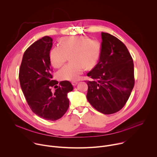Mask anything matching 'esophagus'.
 I'll return each instance as SVG.
<instances>
[{"instance_id": "34e87169", "label": "esophagus", "mask_w": 157, "mask_h": 157, "mask_svg": "<svg viewBox=\"0 0 157 157\" xmlns=\"http://www.w3.org/2000/svg\"><path fill=\"white\" fill-rule=\"evenodd\" d=\"M78 83V82H77V81H73V82H72V84H73V86L77 85Z\"/></svg>"}]
</instances>
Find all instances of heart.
Here are the masks:
<instances>
[{"instance_id": "b5f03b06", "label": "heart", "mask_w": 157, "mask_h": 157, "mask_svg": "<svg viewBox=\"0 0 157 157\" xmlns=\"http://www.w3.org/2000/svg\"><path fill=\"white\" fill-rule=\"evenodd\" d=\"M101 52V44L96 39L87 36L63 38L60 46L53 48L50 53V59L55 68L61 66L68 59L71 62L58 71L61 80L75 81L80 77L86 68H93L97 64Z\"/></svg>"}]
</instances>
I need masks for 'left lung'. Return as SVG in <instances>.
Wrapping results in <instances>:
<instances>
[{
  "label": "left lung",
  "instance_id": "8db88e82",
  "mask_svg": "<svg viewBox=\"0 0 157 157\" xmlns=\"http://www.w3.org/2000/svg\"><path fill=\"white\" fill-rule=\"evenodd\" d=\"M101 52L98 63L87 75L91 80L87 99L104 114L119 111L126 104L135 84L133 59L117 38L101 33Z\"/></svg>",
  "mask_w": 157,
  "mask_h": 157
}]
</instances>
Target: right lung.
Returning <instances> with one entry per match:
<instances>
[{"label": "right lung", "instance_id": "obj_1", "mask_svg": "<svg viewBox=\"0 0 157 157\" xmlns=\"http://www.w3.org/2000/svg\"><path fill=\"white\" fill-rule=\"evenodd\" d=\"M53 39L45 36L25 52L19 70V81L27 102L33 113L48 121H56L70 105L68 93L73 90L68 81L52 80L50 52ZM56 88L52 92L51 87Z\"/></svg>", "mask_w": 157, "mask_h": 157}]
</instances>
